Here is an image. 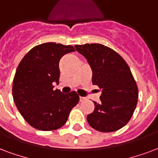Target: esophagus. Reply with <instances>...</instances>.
I'll return each instance as SVG.
<instances>
[{"mask_svg": "<svg viewBox=\"0 0 158 158\" xmlns=\"http://www.w3.org/2000/svg\"><path fill=\"white\" fill-rule=\"evenodd\" d=\"M85 100V98H84V97H79V101H80V102H83V101H84V100Z\"/></svg>", "mask_w": 158, "mask_h": 158, "instance_id": "34e87169", "label": "esophagus"}]
</instances>
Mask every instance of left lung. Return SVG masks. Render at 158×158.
I'll use <instances>...</instances> for the list:
<instances>
[{
  "mask_svg": "<svg viewBox=\"0 0 158 158\" xmlns=\"http://www.w3.org/2000/svg\"><path fill=\"white\" fill-rule=\"evenodd\" d=\"M74 47L90 65L92 84L102 91L100 101H94V110L87 115L88 123L101 132L120 130L129 122L138 101V88L128 64L115 50L100 43Z\"/></svg>",
  "mask_w": 158,
  "mask_h": 158,
  "instance_id": "obj_1",
  "label": "left lung"
}]
</instances>
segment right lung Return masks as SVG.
<instances>
[{"mask_svg":"<svg viewBox=\"0 0 158 158\" xmlns=\"http://www.w3.org/2000/svg\"><path fill=\"white\" fill-rule=\"evenodd\" d=\"M74 51L71 45L43 43L32 48L20 62L13 79V100L20 114L35 129H59L79 103L75 91L64 94L53 90L52 85L59 80L60 58Z\"/></svg>","mask_w":158,"mask_h":158,"instance_id":"obj_1","label":"right lung"}]
</instances>
